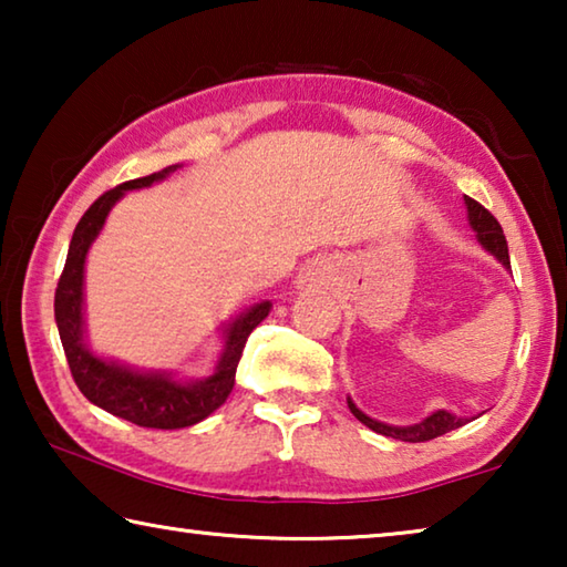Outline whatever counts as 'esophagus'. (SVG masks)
Returning a JSON list of instances; mask_svg holds the SVG:
<instances>
[{
  "label": "esophagus",
  "instance_id": "esophagus-1",
  "mask_svg": "<svg viewBox=\"0 0 567 567\" xmlns=\"http://www.w3.org/2000/svg\"><path fill=\"white\" fill-rule=\"evenodd\" d=\"M320 272L318 270H307V280H318Z\"/></svg>",
  "mask_w": 567,
  "mask_h": 567
}]
</instances>
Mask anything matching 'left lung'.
I'll use <instances>...</instances> for the list:
<instances>
[{
    "instance_id": "obj_1",
    "label": "left lung",
    "mask_w": 567,
    "mask_h": 567,
    "mask_svg": "<svg viewBox=\"0 0 567 567\" xmlns=\"http://www.w3.org/2000/svg\"><path fill=\"white\" fill-rule=\"evenodd\" d=\"M465 205H467V219H470V227L477 233V243L483 245L487 252L497 257V262L505 265V270H511V255H507V243H505V235H503V227L497 219L487 213V209L475 203L473 197L465 195ZM348 405L350 412L354 417H358L362 425H368L370 430H375V433L385 435V437H395L402 440V443H425V440H435L440 435L450 433V430L455 427H463L465 422L475 420V417H457V415H450L447 410H437L433 415H427L417 425H408V427H398V425H385V422L380 420H372L364 415L362 410H358V405L348 398Z\"/></svg>"
}]
</instances>
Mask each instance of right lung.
I'll use <instances>...</instances> for the list:
<instances>
[{"label":"right lung","mask_w":567,"mask_h":567,"mask_svg":"<svg viewBox=\"0 0 567 567\" xmlns=\"http://www.w3.org/2000/svg\"><path fill=\"white\" fill-rule=\"evenodd\" d=\"M182 165H169L155 175L137 177L122 182L120 187L104 192L100 199H94L92 207L82 215L74 227L70 252H66L64 270L60 275L54 292V320L60 330V340L70 362L72 378L82 395L94 405L112 412L122 420H130L140 427L155 430H179L189 427L195 422L205 420L207 415L223 405L229 392L235 388V372L239 358H243L245 342L257 324H260L270 302L255 305L252 310L239 315L235 322L227 324L225 330V350L219 354L217 368L209 378L177 382L167 372H140L130 370L124 364L102 360L92 354L84 340V260L100 229L107 219L112 205L130 189L150 187L152 182L165 179L169 172Z\"/></svg>","instance_id":"add662e5"}]
</instances>
